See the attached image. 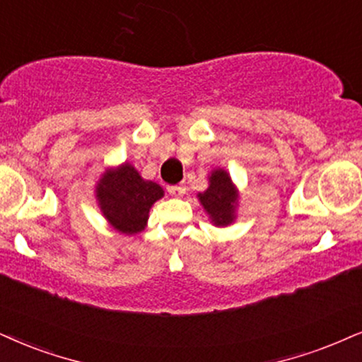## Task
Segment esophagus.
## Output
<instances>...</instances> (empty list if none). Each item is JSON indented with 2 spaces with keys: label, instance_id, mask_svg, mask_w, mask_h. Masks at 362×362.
Wrapping results in <instances>:
<instances>
[{
  "label": "esophagus",
  "instance_id": "34e87169",
  "mask_svg": "<svg viewBox=\"0 0 362 362\" xmlns=\"http://www.w3.org/2000/svg\"><path fill=\"white\" fill-rule=\"evenodd\" d=\"M167 192L172 197H182L185 194V187L184 185H170V187H167Z\"/></svg>",
  "mask_w": 362,
  "mask_h": 362
}]
</instances>
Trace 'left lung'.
Here are the masks:
<instances>
[{
  "mask_svg": "<svg viewBox=\"0 0 362 362\" xmlns=\"http://www.w3.org/2000/svg\"><path fill=\"white\" fill-rule=\"evenodd\" d=\"M197 199L215 227H227L235 222L239 189L226 168H214L210 172L207 190L197 194Z\"/></svg>",
  "mask_w": 362,
  "mask_h": 362,
  "instance_id": "1",
  "label": "left lung"
}]
</instances>
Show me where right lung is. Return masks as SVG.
<instances>
[{
  "instance_id": "obj_1",
  "label": "right lung",
  "mask_w": 362,
  "mask_h": 362,
  "mask_svg": "<svg viewBox=\"0 0 362 362\" xmlns=\"http://www.w3.org/2000/svg\"><path fill=\"white\" fill-rule=\"evenodd\" d=\"M162 187L145 180L132 163L105 168L95 185V199L110 227L135 235L147 227L152 205L163 197Z\"/></svg>"
}]
</instances>
